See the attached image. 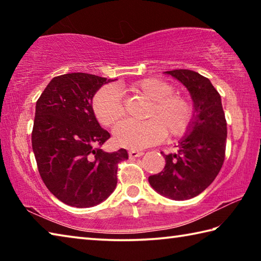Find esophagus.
I'll use <instances>...</instances> for the list:
<instances>
[{
	"mask_svg": "<svg viewBox=\"0 0 261 261\" xmlns=\"http://www.w3.org/2000/svg\"><path fill=\"white\" fill-rule=\"evenodd\" d=\"M143 155H144V152H141V151H136V149H131V151H129L130 158H139Z\"/></svg>",
	"mask_w": 261,
	"mask_h": 261,
	"instance_id": "1",
	"label": "esophagus"
}]
</instances>
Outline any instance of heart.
Wrapping results in <instances>:
<instances>
[{
    "instance_id": "obj_1",
    "label": "heart",
    "mask_w": 261,
    "mask_h": 261,
    "mask_svg": "<svg viewBox=\"0 0 261 261\" xmlns=\"http://www.w3.org/2000/svg\"><path fill=\"white\" fill-rule=\"evenodd\" d=\"M134 93L151 100L146 110L148 120L121 122L114 130L117 145L126 148H144L161 141L167 135L177 138L185 135L192 124L194 107L189 98L174 93L173 84L151 77L131 84ZM92 108L101 124L112 126L124 115L121 93L113 85H106L96 92Z\"/></svg>"
}]
</instances>
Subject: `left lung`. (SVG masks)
Instances as JSON below:
<instances>
[{
	"instance_id": "obj_1",
	"label": "left lung",
	"mask_w": 261,
	"mask_h": 261,
	"mask_svg": "<svg viewBox=\"0 0 261 261\" xmlns=\"http://www.w3.org/2000/svg\"><path fill=\"white\" fill-rule=\"evenodd\" d=\"M187 86L194 102L191 130L179 143L177 153L163 155L161 173L148 177L154 190L175 200L198 196L210 187L226 156L227 121L221 96L208 78L188 69L166 71Z\"/></svg>"
}]
</instances>
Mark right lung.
<instances>
[{"label":"right lung","mask_w":261,"mask_h":261,"mask_svg":"<svg viewBox=\"0 0 261 261\" xmlns=\"http://www.w3.org/2000/svg\"><path fill=\"white\" fill-rule=\"evenodd\" d=\"M112 79L73 72L54 77L35 106L32 147L48 190L64 204L91 207L110 196L126 149L105 152L110 138L96 121L92 99Z\"/></svg>","instance_id":"add662e5"}]
</instances>
